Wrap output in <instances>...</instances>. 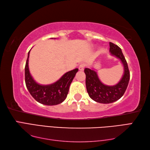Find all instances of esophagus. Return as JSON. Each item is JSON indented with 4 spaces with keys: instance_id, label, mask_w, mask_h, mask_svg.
<instances>
[{
    "instance_id": "34e87169",
    "label": "esophagus",
    "mask_w": 150,
    "mask_h": 150,
    "mask_svg": "<svg viewBox=\"0 0 150 150\" xmlns=\"http://www.w3.org/2000/svg\"><path fill=\"white\" fill-rule=\"evenodd\" d=\"M85 66H86L85 64H84V63L83 64H80V65H79V70H81V71H83L84 68H85Z\"/></svg>"
}]
</instances>
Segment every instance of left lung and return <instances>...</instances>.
I'll use <instances>...</instances> for the list:
<instances>
[{
  "mask_svg": "<svg viewBox=\"0 0 150 150\" xmlns=\"http://www.w3.org/2000/svg\"><path fill=\"white\" fill-rule=\"evenodd\" d=\"M110 53L120 59L124 66L123 76L117 84L105 85L102 83L95 70L90 68L84 69L86 86L89 96L95 102L103 104L112 103L122 97L128 87L130 77L128 64L122 50L112 42H110Z\"/></svg>",
  "mask_w": 150,
  "mask_h": 150,
  "instance_id": "8db88e82",
  "label": "left lung"
}]
</instances>
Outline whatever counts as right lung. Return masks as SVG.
Returning <instances> with one entry per match:
<instances>
[{
	"instance_id": "obj_1",
	"label": "right lung",
	"mask_w": 150,
	"mask_h": 150,
	"mask_svg": "<svg viewBox=\"0 0 150 150\" xmlns=\"http://www.w3.org/2000/svg\"><path fill=\"white\" fill-rule=\"evenodd\" d=\"M30 52L25 66V82L27 89L38 103L47 106L60 104L66 99L69 86L79 69L76 68L66 73L59 80L49 85H40L35 81L30 73L28 61Z\"/></svg>"
}]
</instances>
